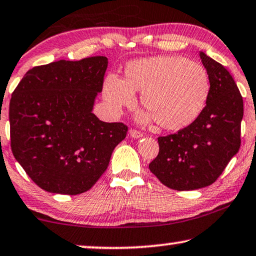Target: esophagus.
I'll return each instance as SVG.
<instances>
[{"mask_svg":"<svg viewBox=\"0 0 256 256\" xmlns=\"http://www.w3.org/2000/svg\"><path fill=\"white\" fill-rule=\"evenodd\" d=\"M129 134H130L132 138H140L144 136V134H142L141 132L136 130V129H130V130H129Z\"/></svg>","mask_w":256,"mask_h":256,"instance_id":"esophagus-1","label":"esophagus"}]
</instances>
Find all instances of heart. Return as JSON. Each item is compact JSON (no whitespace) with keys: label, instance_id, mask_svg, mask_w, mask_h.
<instances>
[{"label":"heart","instance_id":"heart-1","mask_svg":"<svg viewBox=\"0 0 256 256\" xmlns=\"http://www.w3.org/2000/svg\"><path fill=\"white\" fill-rule=\"evenodd\" d=\"M210 82L200 63L182 56H154L129 62L124 80L107 76L104 95L115 110L134 104L141 92L147 112L142 121H156L166 130H180L192 124L204 110Z\"/></svg>","mask_w":256,"mask_h":256}]
</instances>
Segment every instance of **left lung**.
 I'll list each match as a JSON object with an SVG mask.
<instances>
[{"mask_svg":"<svg viewBox=\"0 0 256 256\" xmlns=\"http://www.w3.org/2000/svg\"><path fill=\"white\" fill-rule=\"evenodd\" d=\"M210 90L193 124L158 138V154L149 169L164 186L194 190L214 184L241 144L244 100L234 78L221 63L200 52Z\"/></svg>","mask_w":256,"mask_h":256,"instance_id":"left-lung-1","label":"left lung"}]
</instances>
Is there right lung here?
I'll list each match as a JSON object with an SVG mask.
<instances>
[{
    "mask_svg": "<svg viewBox=\"0 0 256 256\" xmlns=\"http://www.w3.org/2000/svg\"><path fill=\"white\" fill-rule=\"evenodd\" d=\"M107 67L106 56L60 60L26 72L12 92V152L43 190L66 195L89 190L127 135L124 124L100 121L92 114Z\"/></svg>",
    "mask_w": 256,
    "mask_h": 256,
    "instance_id": "obj_1",
    "label": "right lung"
}]
</instances>
